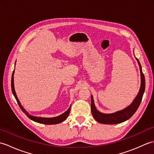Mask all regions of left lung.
I'll list each match as a JSON object with an SVG mask.
<instances>
[{"label":"left lung","mask_w":154,"mask_h":154,"mask_svg":"<svg viewBox=\"0 0 154 154\" xmlns=\"http://www.w3.org/2000/svg\"><path fill=\"white\" fill-rule=\"evenodd\" d=\"M136 59L139 65L140 75H141V85H140V89L138 94H137V96L130 105L122 110L117 111V112L112 114H104L99 112L96 109L95 106H94L93 97L91 95V112H92L94 119L97 122L104 124H115L123 122L124 121L130 119L133 116V114L136 112L137 109H138L140 103H141L142 99L143 93H144L146 83L145 77L143 74L141 65H140V61L136 57Z\"/></svg>","instance_id":"obj_1"}]
</instances>
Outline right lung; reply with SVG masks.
I'll use <instances>...</instances> for the list:
<instances>
[{"mask_svg":"<svg viewBox=\"0 0 154 154\" xmlns=\"http://www.w3.org/2000/svg\"><path fill=\"white\" fill-rule=\"evenodd\" d=\"M14 70L12 73V79H11V88H12V93H13V94H14V96L15 97L16 101H17L20 108L21 110L24 112L25 114H26L29 119H31L32 120L34 121V122H36L40 123V124H57L63 122V121L67 119L69 116V112H70L71 106H69V108L68 110L67 111H65L64 113H63L62 114H61V115L56 116V117L42 118V117H39V116H34L30 115V114H29V113L22 106V104L20 103V101L17 97V95H16V94L15 90H14Z\"/></svg>","mask_w":154,"mask_h":154,"instance_id":"right-lung-1","label":"right lung"}]
</instances>
